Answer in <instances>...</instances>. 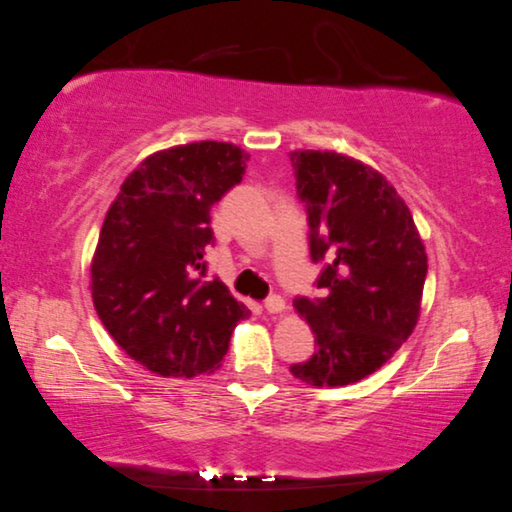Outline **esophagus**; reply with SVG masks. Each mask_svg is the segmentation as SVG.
<instances>
[{
  "label": "esophagus",
  "mask_w": 512,
  "mask_h": 512,
  "mask_svg": "<svg viewBox=\"0 0 512 512\" xmlns=\"http://www.w3.org/2000/svg\"><path fill=\"white\" fill-rule=\"evenodd\" d=\"M268 313H283L285 311V300L281 296H270L264 303Z\"/></svg>",
  "instance_id": "34e87169"
}]
</instances>
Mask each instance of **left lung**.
Returning a JSON list of instances; mask_svg holds the SVG:
<instances>
[{
    "mask_svg": "<svg viewBox=\"0 0 512 512\" xmlns=\"http://www.w3.org/2000/svg\"><path fill=\"white\" fill-rule=\"evenodd\" d=\"M307 205L311 257L326 259L320 298H294L316 352L292 374L344 387L374 374L411 337L422 311L426 248L411 209L370 164L337 151L290 153Z\"/></svg>",
    "mask_w": 512,
    "mask_h": 512,
    "instance_id": "obj_1",
    "label": "left lung"
}]
</instances>
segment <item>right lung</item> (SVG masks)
<instances>
[{
  "mask_svg": "<svg viewBox=\"0 0 512 512\" xmlns=\"http://www.w3.org/2000/svg\"><path fill=\"white\" fill-rule=\"evenodd\" d=\"M248 157L216 140L155 151L125 177L103 220L90 264L97 316L157 376L212 374L251 316L218 277L203 279L209 209L242 181Z\"/></svg>",
  "mask_w": 512,
  "mask_h": 512,
  "instance_id": "right-lung-1",
  "label": "right lung"
}]
</instances>
